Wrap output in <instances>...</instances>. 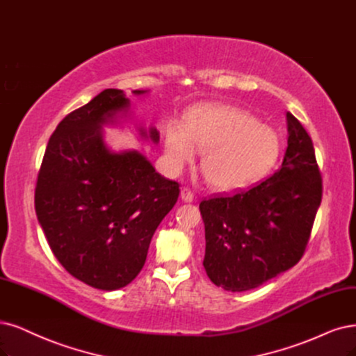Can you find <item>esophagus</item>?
I'll use <instances>...</instances> for the list:
<instances>
[{
  "label": "esophagus",
  "instance_id": "esophagus-1",
  "mask_svg": "<svg viewBox=\"0 0 356 356\" xmlns=\"http://www.w3.org/2000/svg\"><path fill=\"white\" fill-rule=\"evenodd\" d=\"M180 198L183 202H192L193 201V193L189 189H181L180 192Z\"/></svg>",
  "mask_w": 356,
  "mask_h": 356
}]
</instances>
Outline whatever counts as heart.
Masks as SVG:
<instances>
[{
	"label": "heart",
	"instance_id": "1",
	"mask_svg": "<svg viewBox=\"0 0 356 356\" xmlns=\"http://www.w3.org/2000/svg\"><path fill=\"white\" fill-rule=\"evenodd\" d=\"M165 155L180 168L202 155L201 171L220 192L241 191L264 179L277 164L283 140L273 127L261 124L246 110L229 105H204L192 110L183 129L171 123L164 136Z\"/></svg>",
	"mask_w": 356,
	"mask_h": 356
}]
</instances>
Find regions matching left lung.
I'll list each match as a JSON object with an SVG mask.
<instances>
[{
	"label": "left lung",
	"instance_id": "obj_1",
	"mask_svg": "<svg viewBox=\"0 0 356 356\" xmlns=\"http://www.w3.org/2000/svg\"><path fill=\"white\" fill-rule=\"evenodd\" d=\"M286 122L280 170L251 189L200 204L204 267L225 291H251L292 268L305 252L323 181L307 130L291 113Z\"/></svg>",
	"mask_w": 356,
	"mask_h": 356
}]
</instances>
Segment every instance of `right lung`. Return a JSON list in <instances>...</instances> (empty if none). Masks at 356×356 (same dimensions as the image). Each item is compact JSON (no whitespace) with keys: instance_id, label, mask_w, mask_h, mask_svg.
<instances>
[{"instance_id":"obj_1","label":"right lung","mask_w":356,"mask_h":356,"mask_svg":"<svg viewBox=\"0 0 356 356\" xmlns=\"http://www.w3.org/2000/svg\"><path fill=\"white\" fill-rule=\"evenodd\" d=\"M130 107L123 90L105 89L65 115L49 138L35 189L51 251L73 277L101 291L136 277L180 192L139 151H113L105 143L104 127L131 118ZM136 130L140 139L160 142L154 126Z\"/></svg>"}]
</instances>
